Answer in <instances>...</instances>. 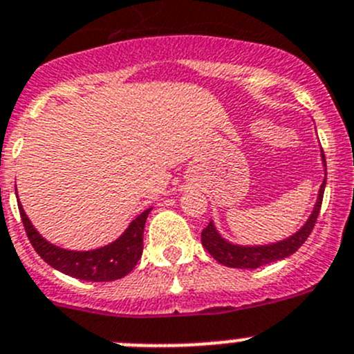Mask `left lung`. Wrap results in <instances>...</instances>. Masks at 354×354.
I'll return each instance as SVG.
<instances>
[{
    "label": "left lung",
    "mask_w": 354,
    "mask_h": 354,
    "mask_svg": "<svg viewBox=\"0 0 354 354\" xmlns=\"http://www.w3.org/2000/svg\"><path fill=\"white\" fill-rule=\"evenodd\" d=\"M322 164H324L325 174H327V164H325L324 150H322ZM325 183H327V178H324V183L320 185L317 202H315V207L313 211H311L310 218L306 219V223H304L296 233H292V235L287 236V239L277 240V242L272 243H263V245H242V243H233L230 242V240H226L225 236H221V233L218 232V228H216L214 223H212L211 219V223L202 230V245L207 249V252L211 254L218 263L225 264L228 268L254 270L259 268V266H264V264L283 259V257H289L290 254L296 252V250L306 242L311 230H313L315 223H317L318 212H320L322 207V201H324Z\"/></svg>",
    "instance_id": "obj_1"
}]
</instances>
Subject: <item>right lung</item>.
Listing matches in <instances>:
<instances>
[{
    "label": "right lung",
    "mask_w": 354,
    "mask_h": 354,
    "mask_svg": "<svg viewBox=\"0 0 354 354\" xmlns=\"http://www.w3.org/2000/svg\"><path fill=\"white\" fill-rule=\"evenodd\" d=\"M20 218L34 250L51 268L86 282H112L128 275L143 252V230L152 207L136 216L119 239L91 250H71L53 245L34 228L19 202Z\"/></svg>",
    "instance_id": "right-lung-1"
}]
</instances>
